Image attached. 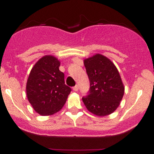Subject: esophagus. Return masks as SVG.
<instances>
[{
    "label": "esophagus",
    "instance_id": "1",
    "mask_svg": "<svg viewBox=\"0 0 154 154\" xmlns=\"http://www.w3.org/2000/svg\"><path fill=\"white\" fill-rule=\"evenodd\" d=\"M72 89H73V90L75 91V92H77V91L79 90V86H78V85H75V86L73 87Z\"/></svg>",
    "mask_w": 154,
    "mask_h": 154
}]
</instances>
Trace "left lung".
<instances>
[{
	"label": "left lung",
	"instance_id": "8db88e82",
	"mask_svg": "<svg viewBox=\"0 0 154 154\" xmlns=\"http://www.w3.org/2000/svg\"><path fill=\"white\" fill-rule=\"evenodd\" d=\"M90 82L88 96L82 101L89 112L98 116L112 113L124 95V85L119 71L107 57L96 54L84 60Z\"/></svg>",
	"mask_w": 154,
	"mask_h": 154
}]
</instances>
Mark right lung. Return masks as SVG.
Segmentation results:
<instances>
[{
  "mask_svg": "<svg viewBox=\"0 0 154 154\" xmlns=\"http://www.w3.org/2000/svg\"><path fill=\"white\" fill-rule=\"evenodd\" d=\"M60 62L53 55L41 58L31 69L26 85L28 101L36 112L51 116L62 109L72 91L65 84Z\"/></svg>",
  "mask_w": 154,
  "mask_h": 154,
  "instance_id": "right-lung-1",
  "label": "right lung"
}]
</instances>
